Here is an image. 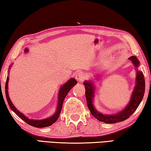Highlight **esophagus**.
<instances>
[{
	"instance_id": "1",
	"label": "esophagus",
	"mask_w": 151,
	"mask_h": 151,
	"mask_svg": "<svg viewBox=\"0 0 151 151\" xmlns=\"http://www.w3.org/2000/svg\"><path fill=\"white\" fill-rule=\"evenodd\" d=\"M86 77V75L85 73H82V72H79L76 75V79L77 80L78 82H83V81L85 79V78Z\"/></svg>"
}]
</instances>
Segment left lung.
Instances as JSON below:
<instances>
[{
  "mask_svg": "<svg viewBox=\"0 0 151 151\" xmlns=\"http://www.w3.org/2000/svg\"><path fill=\"white\" fill-rule=\"evenodd\" d=\"M129 59L132 61V63L136 69V80H135V86L133 91L131 94V99L129 103L121 111L116 114H104L99 112L96 109L93 104L94 99L95 96L96 86L93 80L85 81L83 84L85 88V95L87 102V106L88 109L90 110L91 113L94 117L99 120V121L103 122L104 123L112 124L116 122L124 121L129 118L136 111L138 106L142 100L143 96L145 91V82L144 75L142 71L138 70V67L140 66V62L135 56H132L129 57ZM96 79H99L100 75H96L94 76Z\"/></svg>",
  "mask_w": 151,
  "mask_h": 151,
  "instance_id": "8db88e82",
  "label": "left lung"
}]
</instances>
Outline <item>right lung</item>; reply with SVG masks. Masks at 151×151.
<instances>
[{
	"instance_id": "1",
	"label": "right lung",
	"mask_w": 151,
	"mask_h": 151,
	"mask_svg": "<svg viewBox=\"0 0 151 151\" xmlns=\"http://www.w3.org/2000/svg\"><path fill=\"white\" fill-rule=\"evenodd\" d=\"M29 51L28 48H25L24 52H27ZM12 63L9 66V70L11 69V66H12ZM9 76H8L6 78V85H5V94H6V100L8 102V104L10 106V108L19 117V118L21 119L22 121L26 122L27 124L31 125L32 127H37V128H43V127H47L48 126H50L53 123L57 121L58 117H59L61 109H62L63 107V104L64 100H65V97L66 94H68V92L74 86H75L76 84H77V81L75 80V78H71L68 80L66 83H65L64 85L60 86L59 88V91H58V103H57V109H56V111L54 114H52L51 116L48 117L47 119H40V120H35V119H31L28 118L27 116L24 115L23 113H22L21 112H20L19 110L14 106V104L10 99V97L9 95V91H8V85H9Z\"/></svg>"
}]
</instances>
